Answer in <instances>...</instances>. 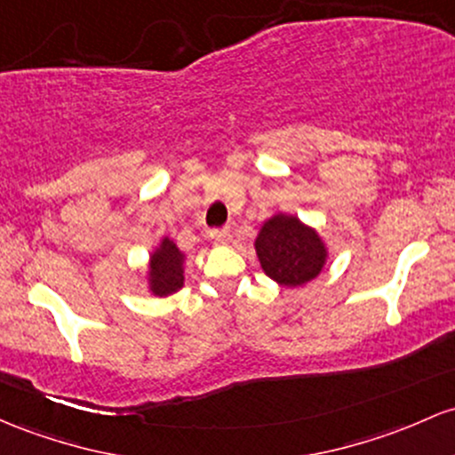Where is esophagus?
I'll list each match as a JSON object with an SVG mask.
<instances>
[{"instance_id": "34e87169", "label": "esophagus", "mask_w": 455, "mask_h": 455, "mask_svg": "<svg viewBox=\"0 0 455 455\" xmlns=\"http://www.w3.org/2000/svg\"><path fill=\"white\" fill-rule=\"evenodd\" d=\"M209 239H212L213 243H228V239H231V228L224 227V228H213V231H209Z\"/></svg>"}]
</instances>
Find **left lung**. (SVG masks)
<instances>
[{
	"mask_svg": "<svg viewBox=\"0 0 455 455\" xmlns=\"http://www.w3.org/2000/svg\"><path fill=\"white\" fill-rule=\"evenodd\" d=\"M254 251L263 272L283 287H300L317 278L328 259L326 243L315 228L287 213H276L263 222Z\"/></svg>",
	"mask_w": 455,
	"mask_h": 455,
	"instance_id": "left-lung-1",
	"label": "left lung"
}]
</instances>
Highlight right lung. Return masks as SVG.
<instances>
[{"label": "right lung", "instance_id": "obj_1", "mask_svg": "<svg viewBox=\"0 0 455 455\" xmlns=\"http://www.w3.org/2000/svg\"><path fill=\"white\" fill-rule=\"evenodd\" d=\"M183 263L186 254L177 248L171 237H164L148 259V291L157 298H166L183 287Z\"/></svg>", "mask_w": 455, "mask_h": 455}]
</instances>
